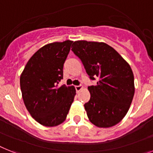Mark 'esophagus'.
Returning <instances> with one entry per match:
<instances>
[{
	"label": "esophagus",
	"mask_w": 153,
	"mask_h": 153,
	"mask_svg": "<svg viewBox=\"0 0 153 153\" xmlns=\"http://www.w3.org/2000/svg\"><path fill=\"white\" fill-rule=\"evenodd\" d=\"M82 88V85H76V86H75V89H76L77 92H79Z\"/></svg>",
	"instance_id": "obj_1"
}]
</instances>
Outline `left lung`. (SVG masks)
Returning a JSON list of instances; mask_svg holds the SVG:
<instances>
[{
  "label": "left lung",
  "mask_w": 153,
  "mask_h": 153,
  "mask_svg": "<svg viewBox=\"0 0 153 153\" xmlns=\"http://www.w3.org/2000/svg\"><path fill=\"white\" fill-rule=\"evenodd\" d=\"M71 51L82 62L96 85L88 87L91 97L85 103L87 116L99 128H110L122 120L134 94V74L130 65L105 43L79 40Z\"/></svg>",
  "instance_id": "obj_1"
}]
</instances>
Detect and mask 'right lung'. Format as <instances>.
I'll return each instance as SVG.
<instances>
[{
  "mask_svg": "<svg viewBox=\"0 0 153 153\" xmlns=\"http://www.w3.org/2000/svg\"><path fill=\"white\" fill-rule=\"evenodd\" d=\"M73 41L55 42L41 47L27 62L20 76L25 107L37 122L54 127L65 120L76 91L59 85Z\"/></svg>",
  "mask_w": 153,
  "mask_h": 153,
  "instance_id": "1",
  "label": "right lung"
}]
</instances>
